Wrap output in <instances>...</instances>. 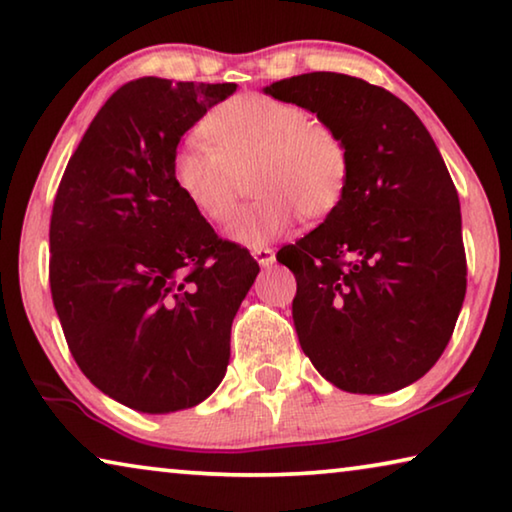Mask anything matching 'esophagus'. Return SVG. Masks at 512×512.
<instances>
[{
	"instance_id": "obj_1",
	"label": "esophagus",
	"mask_w": 512,
	"mask_h": 512,
	"mask_svg": "<svg viewBox=\"0 0 512 512\" xmlns=\"http://www.w3.org/2000/svg\"><path fill=\"white\" fill-rule=\"evenodd\" d=\"M253 257L257 259L259 266H271L275 262V253L273 248H266V246H257L253 248Z\"/></svg>"
}]
</instances>
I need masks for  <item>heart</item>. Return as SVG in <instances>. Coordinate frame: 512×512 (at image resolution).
Masks as SVG:
<instances>
[{
	"mask_svg": "<svg viewBox=\"0 0 512 512\" xmlns=\"http://www.w3.org/2000/svg\"><path fill=\"white\" fill-rule=\"evenodd\" d=\"M205 143H184L173 157V182L184 200L214 225L232 221L239 177L250 175L255 200L237 216L230 237L262 246L305 218H326L342 205L351 157L337 129L312 120L294 102L264 93L225 100L200 120Z\"/></svg>",
	"mask_w": 512,
	"mask_h": 512,
	"instance_id": "obj_1",
	"label": "heart"
}]
</instances>
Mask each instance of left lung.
I'll use <instances>...</instances> for the list:
<instances>
[{
	"instance_id": "left-lung-1",
	"label": "left lung",
	"mask_w": 512,
	"mask_h": 512,
	"mask_svg": "<svg viewBox=\"0 0 512 512\" xmlns=\"http://www.w3.org/2000/svg\"><path fill=\"white\" fill-rule=\"evenodd\" d=\"M264 93L316 113L342 136V205L278 253L296 275L298 342L353 394H387L440 360L467 289L458 191L424 123L385 88L307 72Z\"/></svg>"
}]
</instances>
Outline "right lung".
I'll return each mask as SVG.
<instances>
[{"label":"right lung","mask_w":512,"mask_h":512,"mask_svg":"<svg viewBox=\"0 0 512 512\" xmlns=\"http://www.w3.org/2000/svg\"><path fill=\"white\" fill-rule=\"evenodd\" d=\"M237 84L141 77L97 111L56 191L50 289L72 358L127 408L164 415L214 392L259 273L173 182L184 132Z\"/></svg>","instance_id":"add662e5"}]
</instances>
